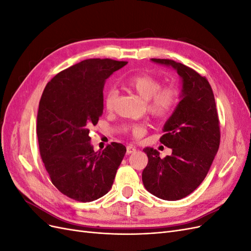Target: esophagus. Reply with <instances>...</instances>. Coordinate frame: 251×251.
<instances>
[{"label":"esophagus","mask_w":251,"mask_h":251,"mask_svg":"<svg viewBox=\"0 0 251 251\" xmlns=\"http://www.w3.org/2000/svg\"><path fill=\"white\" fill-rule=\"evenodd\" d=\"M134 151H136V148L133 147L132 144H130V146L126 147V154H127V155H130V154L134 153Z\"/></svg>","instance_id":"34e87169"}]
</instances>
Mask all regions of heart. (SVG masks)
I'll use <instances>...</instances> for the list:
<instances>
[{
	"mask_svg": "<svg viewBox=\"0 0 251 251\" xmlns=\"http://www.w3.org/2000/svg\"><path fill=\"white\" fill-rule=\"evenodd\" d=\"M126 86L133 90L142 100L148 101L147 109L155 118H163L173 112L176 107L179 94L174 88H163L159 79L149 74L135 75L126 80ZM117 91L111 89L104 98V105L108 111H112L115 105ZM134 134L144 132L142 126H134L132 127Z\"/></svg>",
	"mask_w": 251,
	"mask_h": 251,
	"instance_id": "b5f03b06",
	"label": "heart"
}]
</instances>
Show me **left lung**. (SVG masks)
Wrapping results in <instances>:
<instances>
[{
    "label": "left lung",
    "instance_id": "obj_1",
    "mask_svg": "<svg viewBox=\"0 0 251 251\" xmlns=\"http://www.w3.org/2000/svg\"><path fill=\"white\" fill-rule=\"evenodd\" d=\"M170 67L181 79L179 103L166 120L160 142L172 149L161 159L151 148L143 149L149 162L142 172L147 191L166 201L180 200L198 187L210 169L220 146L215 96L207 79L192 68L172 59L151 58Z\"/></svg>",
    "mask_w": 251,
    "mask_h": 251
}]
</instances>
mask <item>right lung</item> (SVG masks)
<instances>
[{
	"instance_id": "obj_1",
	"label": "right lung",
	"mask_w": 251,
	"mask_h": 251,
	"mask_svg": "<svg viewBox=\"0 0 251 251\" xmlns=\"http://www.w3.org/2000/svg\"><path fill=\"white\" fill-rule=\"evenodd\" d=\"M126 65L91 58L59 72L45 88L37 112L40 153L52 183L69 198L91 202L107 194L126 149L112 142L95 151L89 136L103 112V87Z\"/></svg>"
}]
</instances>
